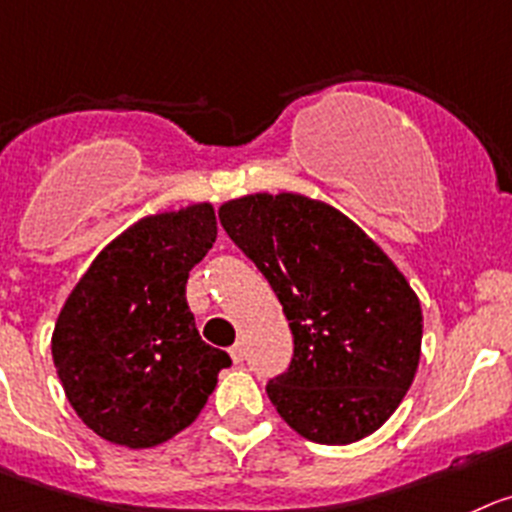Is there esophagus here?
I'll return each instance as SVG.
<instances>
[{
  "instance_id": "1",
  "label": "esophagus",
  "mask_w": 512,
  "mask_h": 512,
  "mask_svg": "<svg viewBox=\"0 0 512 512\" xmlns=\"http://www.w3.org/2000/svg\"><path fill=\"white\" fill-rule=\"evenodd\" d=\"M229 356H232L234 364H242V361H245V348H242V343H234V346L229 348Z\"/></svg>"
}]
</instances>
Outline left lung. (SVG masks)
<instances>
[{
  "label": "left lung",
  "mask_w": 512,
  "mask_h": 512,
  "mask_svg": "<svg viewBox=\"0 0 512 512\" xmlns=\"http://www.w3.org/2000/svg\"><path fill=\"white\" fill-rule=\"evenodd\" d=\"M219 222L278 295L293 361L267 384L280 417L318 444L374 434L422 356V305L391 257L336 207L305 194H245Z\"/></svg>",
  "instance_id": "left-lung-1"
}]
</instances>
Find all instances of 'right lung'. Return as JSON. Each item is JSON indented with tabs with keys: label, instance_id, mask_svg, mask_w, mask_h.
<instances>
[{
	"label": "right lung",
	"instance_id": "add662e5",
	"mask_svg": "<svg viewBox=\"0 0 512 512\" xmlns=\"http://www.w3.org/2000/svg\"><path fill=\"white\" fill-rule=\"evenodd\" d=\"M209 202L148 214L98 252L52 331L57 376L83 424L128 450L189 427L232 358L202 341L189 270L212 250Z\"/></svg>",
	"mask_w": 512,
	"mask_h": 512
}]
</instances>
